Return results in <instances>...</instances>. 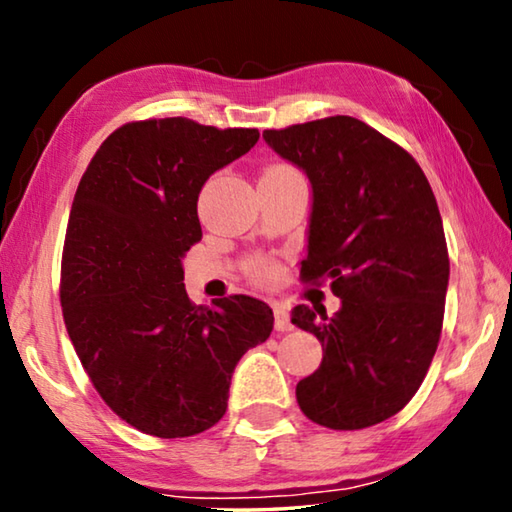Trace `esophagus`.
Here are the masks:
<instances>
[{
    "instance_id": "1",
    "label": "esophagus",
    "mask_w": 512,
    "mask_h": 512,
    "mask_svg": "<svg viewBox=\"0 0 512 512\" xmlns=\"http://www.w3.org/2000/svg\"><path fill=\"white\" fill-rule=\"evenodd\" d=\"M275 329L277 332H291L293 325H291V318H289V309L282 307V305H275Z\"/></svg>"
}]
</instances>
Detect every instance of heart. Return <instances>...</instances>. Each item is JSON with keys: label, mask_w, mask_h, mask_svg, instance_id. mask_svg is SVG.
<instances>
[{"label": "heart", "mask_w": 512, "mask_h": 512, "mask_svg": "<svg viewBox=\"0 0 512 512\" xmlns=\"http://www.w3.org/2000/svg\"><path fill=\"white\" fill-rule=\"evenodd\" d=\"M266 171H293V169H291V167H284V164H273V167H268ZM266 171H264V173H266Z\"/></svg>", "instance_id": "heart-1"}]
</instances>
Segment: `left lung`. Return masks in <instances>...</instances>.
<instances>
[{
	"label": "left lung",
	"instance_id": "1",
	"mask_svg": "<svg viewBox=\"0 0 512 512\" xmlns=\"http://www.w3.org/2000/svg\"><path fill=\"white\" fill-rule=\"evenodd\" d=\"M311 183L305 282H332L341 309L298 305L291 323L323 345L298 381L320 427L366 429L402 411L431 366L443 329L449 257L436 196L402 146L345 115L264 131Z\"/></svg>",
	"mask_w": 512,
	"mask_h": 512
}]
</instances>
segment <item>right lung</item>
<instances>
[{"label":"right lung","instance_id":"obj_1","mask_svg":"<svg viewBox=\"0 0 512 512\" xmlns=\"http://www.w3.org/2000/svg\"><path fill=\"white\" fill-rule=\"evenodd\" d=\"M257 140V128L133 121L99 146L76 189L60 266L67 334L103 402L151 436L214 427L239 359L271 336L266 302L194 305L183 282V257L203 237L198 194Z\"/></svg>","mask_w":512,"mask_h":512}]
</instances>
